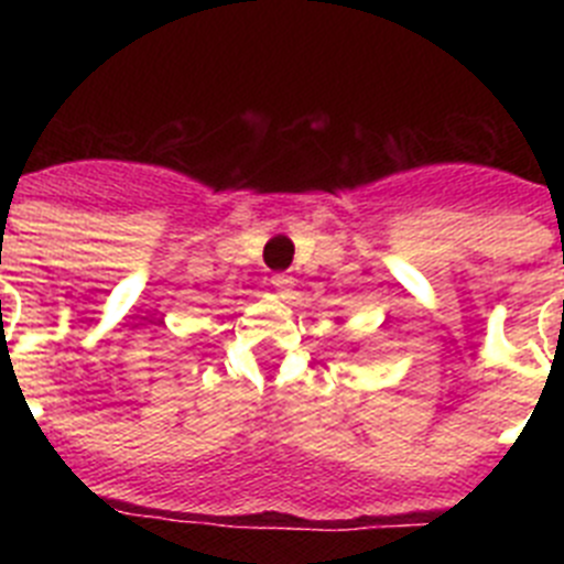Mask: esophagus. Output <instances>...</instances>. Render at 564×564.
Here are the masks:
<instances>
[{
    "label": "esophagus",
    "instance_id": "1",
    "mask_svg": "<svg viewBox=\"0 0 564 564\" xmlns=\"http://www.w3.org/2000/svg\"><path fill=\"white\" fill-rule=\"evenodd\" d=\"M271 285H273V291L282 293V296H285V293L291 291L293 279L288 276V273H273V276H271Z\"/></svg>",
    "mask_w": 564,
    "mask_h": 564
}]
</instances>
